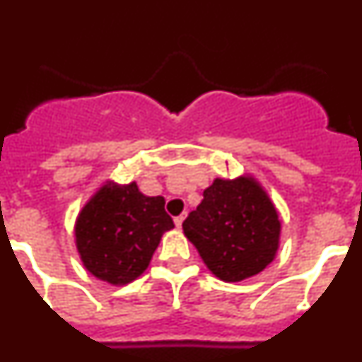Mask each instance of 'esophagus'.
Returning a JSON list of instances; mask_svg holds the SVG:
<instances>
[{
	"mask_svg": "<svg viewBox=\"0 0 362 362\" xmlns=\"http://www.w3.org/2000/svg\"><path fill=\"white\" fill-rule=\"evenodd\" d=\"M185 217H187V216H179V217H175V219H174V223H175V226H177V228H181Z\"/></svg>",
	"mask_w": 362,
	"mask_h": 362,
	"instance_id": "1",
	"label": "esophagus"
}]
</instances>
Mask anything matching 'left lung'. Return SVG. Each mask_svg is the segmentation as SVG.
<instances>
[{
  "instance_id": "8db88e82",
  "label": "left lung",
  "mask_w": 362,
  "mask_h": 362,
  "mask_svg": "<svg viewBox=\"0 0 362 362\" xmlns=\"http://www.w3.org/2000/svg\"><path fill=\"white\" fill-rule=\"evenodd\" d=\"M183 232L214 276L238 283L276 259L281 221L267 190L245 174L214 179L199 206L185 219Z\"/></svg>"
}]
</instances>
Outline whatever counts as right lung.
<instances>
[{"mask_svg": "<svg viewBox=\"0 0 362 362\" xmlns=\"http://www.w3.org/2000/svg\"><path fill=\"white\" fill-rule=\"evenodd\" d=\"M174 228L165 197H148L136 181H107L78 214L74 235L83 267L92 276L123 286L148 268L163 233Z\"/></svg>", "mask_w": 362, "mask_h": 362, "instance_id": "obj_1", "label": "right lung"}]
</instances>
